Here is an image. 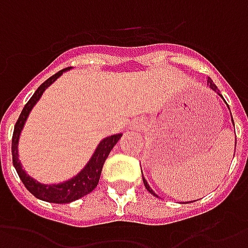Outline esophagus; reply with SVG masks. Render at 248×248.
<instances>
[{
    "instance_id": "1",
    "label": "esophagus",
    "mask_w": 248,
    "mask_h": 248,
    "mask_svg": "<svg viewBox=\"0 0 248 248\" xmlns=\"http://www.w3.org/2000/svg\"><path fill=\"white\" fill-rule=\"evenodd\" d=\"M144 125H145V123L142 122L141 119H137V120H135V122L132 123L131 128L132 129H136V131H141L142 128H144Z\"/></svg>"
}]
</instances>
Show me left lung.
I'll list each match as a JSON object with an SVG mask.
<instances>
[{"label": "left lung", "instance_id": "obj_1", "mask_svg": "<svg viewBox=\"0 0 248 248\" xmlns=\"http://www.w3.org/2000/svg\"><path fill=\"white\" fill-rule=\"evenodd\" d=\"M207 86H210V88H211V90H213V91L218 92V95H220V93H219V90H218V87H217L216 84L213 83V80H211L210 78L207 79ZM220 96H222V95H220ZM222 97H223V96H222ZM226 104H227V103H226ZM227 107H229V106H227ZM229 109H230V108H229ZM232 123H234V122H232ZM235 145H236V137H235ZM142 181H144V185H145V189H146V190L149 191L151 194H153V196H156V193H155V191L152 190L151 186L148 185V182L145 181V178H144V177H142Z\"/></svg>", "mask_w": 248, "mask_h": 248}]
</instances>
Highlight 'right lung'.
Listing matches in <instances>:
<instances>
[{
    "mask_svg": "<svg viewBox=\"0 0 248 248\" xmlns=\"http://www.w3.org/2000/svg\"><path fill=\"white\" fill-rule=\"evenodd\" d=\"M67 70H70V67L58 71L55 75L48 78L46 82L38 87L37 91L34 92V95L30 97V100L26 103V106L23 107L22 112H21V115L18 117L16 125H14L12 139L13 165L16 168L21 181L23 182V185L26 186V189L31 193L32 196L37 197L39 200L46 201V202H51V203H70L72 201L79 200V198L87 196L88 193H91L97 186V182H99V178L102 174L103 165H104L109 152L112 151V148L116 145V142L123 136L122 133H119V135L106 137L104 140H102L100 144L97 145L96 151L93 153V156L91 157L90 162L83 168V170L66 182L57 184V185L55 184L54 185H43L41 182L35 181L29 174H26V171L23 170L22 165L18 160V140H19L21 131H22L25 122H26L30 111L32 109V107L35 106V103L39 100V97L42 96L45 90L55 82L58 78Z\"/></svg>",
    "mask_w": 248,
    "mask_h": 248,
    "instance_id": "add662e5",
    "label": "right lung"
}]
</instances>
